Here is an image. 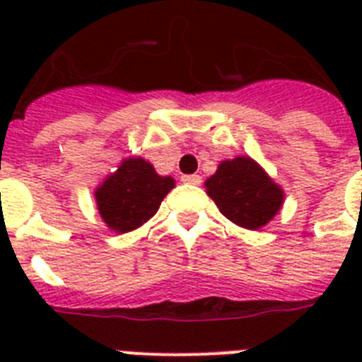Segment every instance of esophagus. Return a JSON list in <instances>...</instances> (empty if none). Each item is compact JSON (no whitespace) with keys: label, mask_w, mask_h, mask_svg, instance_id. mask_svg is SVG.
<instances>
[{"label":"esophagus","mask_w":362,"mask_h":362,"mask_svg":"<svg viewBox=\"0 0 362 362\" xmlns=\"http://www.w3.org/2000/svg\"><path fill=\"white\" fill-rule=\"evenodd\" d=\"M184 184H193V186H197V184H201V176L199 175H184L180 178Z\"/></svg>","instance_id":"esophagus-1"}]
</instances>
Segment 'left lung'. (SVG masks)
<instances>
[{
    "label": "left lung",
    "mask_w": 362,
    "mask_h": 362,
    "mask_svg": "<svg viewBox=\"0 0 362 362\" xmlns=\"http://www.w3.org/2000/svg\"><path fill=\"white\" fill-rule=\"evenodd\" d=\"M204 186L221 214L246 229L267 226L284 201V192L250 158L220 163Z\"/></svg>",
    "instance_id": "1"
}]
</instances>
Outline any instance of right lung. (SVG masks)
<instances>
[{"label":"right lung","mask_w":362,"mask_h":362,"mask_svg":"<svg viewBox=\"0 0 362 362\" xmlns=\"http://www.w3.org/2000/svg\"><path fill=\"white\" fill-rule=\"evenodd\" d=\"M173 187L175 180L159 176L144 159H125L120 169L95 192L99 214L116 233L133 231L158 212Z\"/></svg>","instance_id":"add662e5"}]
</instances>
